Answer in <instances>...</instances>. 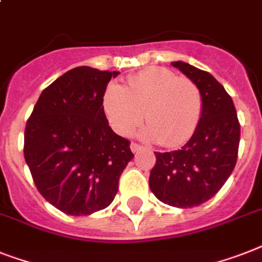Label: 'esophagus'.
I'll return each instance as SVG.
<instances>
[{
    "mask_svg": "<svg viewBox=\"0 0 262 262\" xmlns=\"http://www.w3.org/2000/svg\"><path fill=\"white\" fill-rule=\"evenodd\" d=\"M130 149H132V152H133V153H137L138 150L142 149V146L138 145V144H136V142H132V144H130Z\"/></svg>",
    "mask_w": 262,
    "mask_h": 262,
    "instance_id": "obj_1",
    "label": "esophagus"
}]
</instances>
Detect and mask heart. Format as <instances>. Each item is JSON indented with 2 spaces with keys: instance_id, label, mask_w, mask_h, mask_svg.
Returning a JSON list of instances; mask_svg holds the SVG:
<instances>
[{
  "instance_id": "obj_1",
  "label": "heart",
  "mask_w": 262,
  "mask_h": 262,
  "mask_svg": "<svg viewBox=\"0 0 262 262\" xmlns=\"http://www.w3.org/2000/svg\"><path fill=\"white\" fill-rule=\"evenodd\" d=\"M201 91L190 79L161 67H150L127 79L125 87L110 84L103 95V109L113 129L129 136L145 118L141 132L146 141H160L176 148L196 130L202 116Z\"/></svg>"
}]
</instances>
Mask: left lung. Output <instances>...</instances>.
<instances>
[{
	"mask_svg": "<svg viewBox=\"0 0 262 262\" xmlns=\"http://www.w3.org/2000/svg\"><path fill=\"white\" fill-rule=\"evenodd\" d=\"M171 64L196 84L203 107L196 130L182 149L155 152L149 187L165 205L191 208L211 199L229 179L241 129L233 99L211 74L184 61Z\"/></svg>",
	"mask_w": 262,
	"mask_h": 262,
	"instance_id": "1",
	"label": "left lung"
}]
</instances>
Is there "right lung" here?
I'll use <instances>...</instances> for the list:
<instances>
[{
  "instance_id": "right-lung-1",
  "label": "right lung",
  "mask_w": 262,
  "mask_h": 262,
  "mask_svg": "<svg viewBox=\"0 0 262 262\" xmlns=\"http://www.w3.org/2000/svg\"><path fill=\"white\" fill-rule=\"evenodd\" d=\"M118 71L76 67L42 90L27 122L24 157L48 203L69 215H90L114 201L135 157L130 141L113 132L103 95Z\"/></svg>"
}]
</instances>
